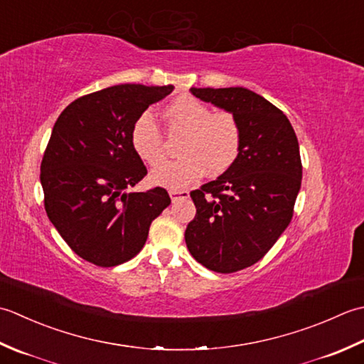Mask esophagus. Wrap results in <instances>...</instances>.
<instances>
[{
	"label": "esophagus",
	"mask_w": 364,
	"mask_h": 364,
	"mask_svg": "<svg viewBox=\"0 0 364 364\" xmlns=\"http://www.w3.org/2000/svg\"><path fill=\"white\" fill-rule=\"evenodd\" d=\"M169 196H171L173 201H177V199L188 198L190 193L187 190H169Z\"/></svg>",
	"instance_id": "34e87169"
}]
</instances>
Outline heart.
Returning <instances> with one entry per match:
<instances>
[{
  "label": "heart",
  "mask_w": 364,
  "mask_h": 364,
  "mask_svg": "<svg viewBox=\"0 0 364 364\" xmlns=\"http://www.w3.org/2000/svg\"><path fill=\"white\" fill-rule=\"evenodd\" d=\"M171 133H183L181 159L165 163V136L151 113H143L130 130L132 149L147 166L155 168L151 181L161 187L179 190L209 173L221 176L231 169L242 149V127L229 111H212L207 103L191 95H181L163 109Z\"/></svg>",
  "instance_id": "heart-1"
}]
</instances>
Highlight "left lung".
<instances>
[{
    "mask_svg": "<svg viewBox=\"0 0 364 364\" xmlns=\"http://www.w3.org/2000/svg\"><path fill=\"white\" fill-rule=\"evenodd\" d=\"M190 91L232 113L242 127L232 168L190 193L196 215L185 229V243L199 264L234 273L261 261L291 223L301 185L299 139L283 111L250 89Z\"/></svg>",
    "mask_w": 364,
    "mask_h": 364,
    "instance_id": "obj_1",
    "label": "left lung"
}]
</instances>
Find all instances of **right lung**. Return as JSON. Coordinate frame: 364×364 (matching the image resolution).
Listing matches in <instances>:
<instances>
[{
    "label": "right lung",
    "instance_id": "1",
    "mask_svg": "<svg viewBox=\"0 0 364 364\" xmlns=\"http://www.w3.org/2000/svg\"><path fill=\"white\" fill-rule=\"evenodd\" d=\"M174 86L117 85L73 100L59 114L41 163L43 205L73 253L99 267L130 261L171 204L155 187L127 193L147 174L132 125Z\"/></svg>",
    "mask_w": 364,
    "mask_h": 364
}]
</instances>
